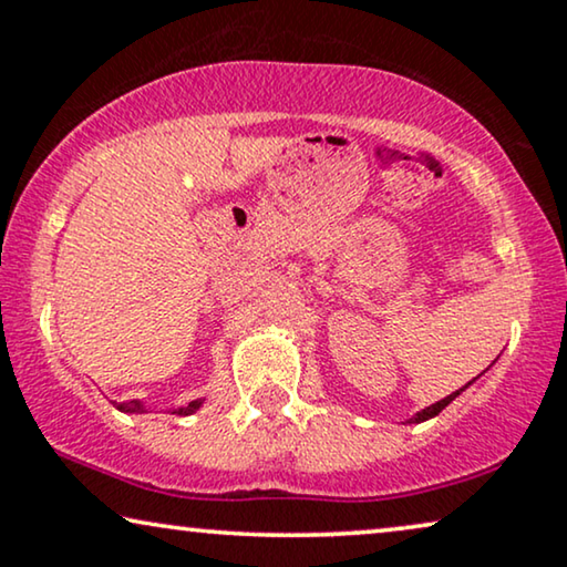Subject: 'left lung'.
I'll list each match as a JSON object with an SVG mask.
<instances>
[{
  "label": "left lung",
  "mask_w": 567,
  "mask_h": 567,
  "mask_svg": "<svg viewBox=\"0 0 567 567\" xmlns=\"http://www.w3.org/2000/svg\"><path fill=\"white\" fill-rule=\"evenodd\" d=\"M477 379V377H475ZM475 379H472V382H475ZM472 382H467V384H464V386H470ZM464 386H462V390H456V392H452V394H449V398H444V400H439L436 402V405H431V408H425V410H421V413H415L413 417H410V423H423V421H429V417H433V415H439L441 413V410H444L446 405H449V402H452L454 398H456V394H462L464 392Z\"/></svg>",
  "instance_id": "1"
}]
</instances>
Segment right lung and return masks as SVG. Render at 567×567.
I'll return each mask as SVG.
<instances>
[{"instance_id": "right-lung-1", "label": "right lung", "mask_w": 567, "mask_h": 567, "mask_svg": "<svg viewBox=\"0 0 567 567\" xmlns=\"http://www.w3.org/2000/svg\"><path fill=\"white\" fill-rule=\"evenodd\" d=\"M200 405H204V400H193V402H188V405H185V408L173 410V413H177V415H193ZM118 410H123V413H144L146 408H144L138 400H131V402H121Z\"/></svg>"}]
</instances>
